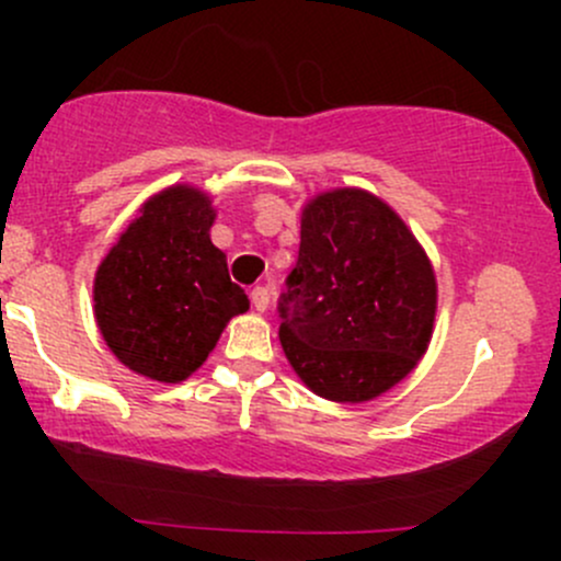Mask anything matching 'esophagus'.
Segmentation results:
<instances>
[{
	"label": "esophagus",
	"mask_w": 561,
	"mask_h": 561,
	"mask_svg": "<svg viewBox=\"0 0 561 561\" xmlns=\"http://www.w3.org/2000/svg\"><path fill=\"white\" fill-rule=\"evenodd\" d=\"M268 298H272V293H268V287H253V293H250V300H253L255 311H266V308H268Z\"/></svg>",
	"instance_id": "obj_1"
}]
</instances>
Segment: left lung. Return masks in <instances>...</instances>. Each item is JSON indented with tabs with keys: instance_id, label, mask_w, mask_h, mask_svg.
Returning a JSON list of instances; mask_svg holds the SVG:
<instances>
[{
	"instance_id": "8db88e82",
	"label": "left lung",
	"mask_w": 561,
	"mask_h": 561,
	"mask_svg": "<svg viewBox=\"0 0 561 561\" xmlns=\"http://www.w3.org/2000/svg\"><path fill=\"white\" fill-rule=\"evenodd\" d=\"M279 298L287 362L317 396L362 403L414 369L433 337L427 253L388 203L332 190L302 208L298 263Z\"/></svg>"
}]
</instances>
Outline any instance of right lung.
Instances as JSON below:
<instances>
[{
  "mask_svg": "<svg viewBox=\"0 0 561 561\" xmlns=\"http://www.w3.org/2000/svg\"><path fill=\"white\" fill-rule=\"evenodd\" d=\"M216 210L195 186L150 197L94 276V317L121 364L158 382L203 366L231 317L250 308L210 242Z\"/></svg>",
  "mask_w": 561,
  "mask_h": 561,
  "instance_id": "add662e5",
  "label": "right lung"
}]
</instances>
